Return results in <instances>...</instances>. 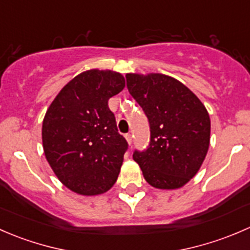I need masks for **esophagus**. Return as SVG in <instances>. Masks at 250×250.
I'll return each instance as SVG.
<instances>
[{
	"instance_id": "34e87169",
	"label": "esophagus",
	"mask_w": 250,
	"mask_h": 250,
	"mask_svg": "<svg viewBox=\"0 0 250 250\" xmlns=\"http://www.w3.org/2000/svg\"><path fill=\"white\" fill-rule=\"evenodd\" d=\"M125 139H127L128 144H129V145H132V143H133V135L130 134V133H128V134H125Z\"/></svg>"
}]
</instances>
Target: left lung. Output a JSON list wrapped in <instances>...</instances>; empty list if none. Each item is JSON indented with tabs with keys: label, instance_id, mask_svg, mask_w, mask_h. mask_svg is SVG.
<instances>
[{
	"label": "left lung",
	"instance_id": "1",
	"mask_svg": "<svg viewBox=\"0 0 250 250\" xmlns=\"http://www.w3.org/2000/svg\"><path fill=\"white\" fill-rule=\"evenodd\" d=\"M125 78L151 132L148 147L134 151L133 160L153 188H183L197 174L208 152V111L185 84L167 75L127 74Z\"/></svg>",
	"mask_w": 250,
	"mask_h": 250
}]
</instances>
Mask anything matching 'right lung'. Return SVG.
<instances>
[{"instance_id": "right-lung-1", "label": "right lung", "mask_w": 250, "mask_h": 250, "mask_svg": "<svg viewBox=\"0 0 250 250\" xmlns=\"http://www.w3.org/2000/svg\"><path fill=\"white\" fill-rule=\"evenodd\" d=\"M125 85L120 72L87 70L48 107L42 123L44 155L58 179L78 195H102L117 180L128 144L107 102Z\"/></svg>"}]
</instances>
